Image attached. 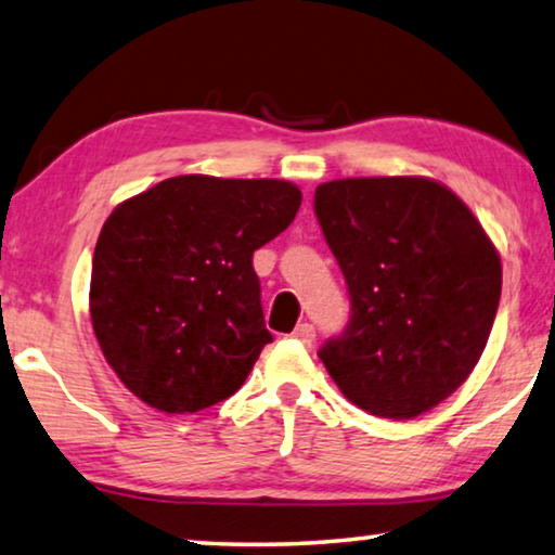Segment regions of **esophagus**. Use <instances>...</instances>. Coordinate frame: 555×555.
I'll list each match as a JSON object with an SVG mask.
<instances>
[{"label":"esophagus","mask_w":555,"mask_h":555,"mask_svg":"<svg viewBox=\"0 0 555 555\" xmlns=\"http://www.w3.org/2000/svg\"><path fill=\"white\" fill-rule=\"evenodd\" d=\"M294 341H301V344H311L313 336H317V328H313L311 324H299L294 328Z\"/></svg>","instance_id":"1"}]
</instances>
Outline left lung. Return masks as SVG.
I'll return each mask as SVG.
<instances>
[{"label": "left lung", "mask_w": 555, "mask_h": 555, "mask_svg": "<svg viewBox=\"0 0 555 555\" xmlns=\"http://www.w3.org/2000/svg\"><path fill=\"white\" fill-rule=\"evenodd\" d=\"M313 214L351 301L319 349L336 386L382 418L431 411L466 382L489 341L501 259L461 198L431 179H336Z\"/></svg>", "instance_id": "8db88e82"}]
</instances>
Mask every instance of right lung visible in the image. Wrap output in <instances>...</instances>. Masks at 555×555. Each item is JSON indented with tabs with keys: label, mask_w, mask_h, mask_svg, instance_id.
Returning a JSON list of instances; mask_svg holds the SVG:
<instances>
[{
	"label": "right lung",
	"mask_w": 555,
	"mask_h": 555,
	"mask_svg": "<svg viewBox=\"0 0 555 555\" xmlns=\"http://www.w3.org/2000/svg\"><path fill=\"white\" fill-rule=\"evenodd\" d=\"M299 206L288 181L186 173L112 211L94 249L89 311L104 359L137 399L194 413L242 388L274 341L251 256Z\"/></svg>",
	"instance_id": "add662e5"
}]
</instances>
